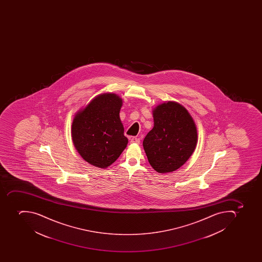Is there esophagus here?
Returning <instances> with one entry per match:
<instances>
[{
	"label": "esophagus",
	"mask_w": 262,
	"mask_h": 262,
	"mask_svg": "<svg viewBox=\"0 0 262 262\" xmlns=\"http://www.w3.org/2000/svg\"><path fill=\"white\" fill-rule=\"evenodd\" d=\"M130 142H131V143H137V144H139V143H140V139L136 138V137H133V138H131V140H130Z\"/></svg>",
	"instance_id": "1"
}]
</instances>
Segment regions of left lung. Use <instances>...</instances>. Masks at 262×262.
<instances>
[{"label": "left lung", "instance_id": "8db88e82", "mask_svg": "<svg viewBox=\"0 0 262 262\" xmlns=\"http://www.w3.org/2000/svg\"><path fill=\"white\" fill-rule=\"evenodd\" d=\"M153 118L154 127L142 142L149 163L158 173L176 170L196 147L195 123L188 111L173 101L157 105Z\"/></svg>", "mask_w": 262, "mask_h": 262}]
</instances>
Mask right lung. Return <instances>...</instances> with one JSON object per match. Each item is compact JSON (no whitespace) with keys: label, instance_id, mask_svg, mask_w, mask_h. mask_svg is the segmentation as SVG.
<instances>
[{"label":"right lung","instance_id":"1","mask_svg":"<svg viewBox=\"0 0 262 262\" xmlns=\"http://www.w3.org/2000/svg\"><path fill=\"white\" fill-rule=\"evenodd\" d=\"M122 99L112 93L97 96L74 116L72 139L86 162L107 168L128 144L120 119Z\"/></svg>","mask_w":262,"mask_h":262}]
</instances>
